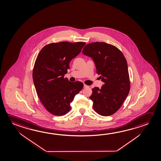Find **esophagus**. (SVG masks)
Listing matches in <instances>:
<instances>
[{
	"label": "esophagus",
	"mask_w": 161,
	"mask_h": 161,
	"mask_svg": "<svg viewBox=\"0 0 161 161\" xmlns=\"http://www.w3.org/2000/svg\"><path fill=\"white\" fill-rule=\"evenodd\" d=\"M84 88H87V87H89V86H87L86 85L84 84Z\"/></svg>",
	"instance_id": "34e87169"
}]
</instances>
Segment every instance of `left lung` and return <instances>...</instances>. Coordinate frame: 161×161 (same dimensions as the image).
<instances>
[{"label": "left lung", "mask_w": 161, "mask_h": 161, "mask_svg": "<svg viewBox=\"0 0 161 161\" xmlns=\"http://www.w3.org/2000/svg\"><path fill=\"white\" fill-rule=\"evenodd\" d=\"M82 53L92 58L97 73L104 84L94 87L90 99L93 108L101 116L114 114L124 103L130 89L126 58L120 50L106 42H94L86 45Z\"/></svg>", "instance_id": "left-lung-1"}]
</instances>
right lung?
Instances as JSON below:
<instances>
[{"label": "right lung", "mask_w": 161, "mask_h": 161, "mask_svg": "<svg viewBox=\"0 0 161 161\" xmlns=\"http://www.w3.org/2000/svg\"><path fill=\"white\" fill-rule=\"evenodd\" d=\"M86 43L62 42L42 47L35 62L32 78L40 100L55 116H63L71 109L70 103L83 88L81 82L69 81L64 75L69 64Z\"/></svg>", "instance_id": "obj_1"}]
</instances>
